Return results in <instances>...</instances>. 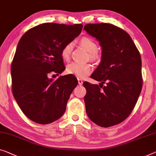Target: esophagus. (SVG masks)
Here are the masks:
<instances>
[{
	"label": "esophagus",
	"instance_id": "obj_1",
	"mask_svg": "<svg viewBox=\"0 0 156 156\" xmlns=\"http://www.w3.org/2000/svg\"><path fill=\"white\" fill-rule=\"evenodd\" d=\"M78 84L80 85H83V80H81V79H80V78H78Z\"/></svg>",
	"mask_w": 156,
	"mask_h": 156
}]
</instances>
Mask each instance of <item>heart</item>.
Wrapping results in <instances>:
<instances>
[{"instance_id": "heart-1", "label": "heart", "mask_w": 156, "mask_h": 156, "mask_svg": "<svg viewBox=\"0 0 156 156\" xmlns=\"http://www.w3.org/2000/svg\"><path fill=\"white\" fill-rule=\"evenodd\" d=\"M80 44L90 53V57L92 60L99 59L100 55L97 52V43L92 38L88 37H83L80 40ZM73 48L71 43H69L62 48L61 50V56L62 59L68 61L70 59L71 53ZM92 66L89 64H80L73 62L69 64L66 67V73L73 75L76 77L83 78L91 73L92 71Z\"/></svg>"}]
</instances>
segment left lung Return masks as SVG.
<instances>
[{
    "mask_svg": "<svg viewBox=\"0 0 156 156\" xmlns=\"http://www.w3.org/2000/svg\"><path fill=\"white\" fill-rule=\"evenodd\" d=\"M84 30L101 47V62L91 75L100 83H83L86 113L99 126H113L128 117L141 93L140 53L129 35L114 25L88 24Z\"/></svg>",
    "mask_w": 156,
    "mask_h": 156,
    "instance_id": "left-lung-1",
    "label": "left lung"
}]
</instances>
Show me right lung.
Returning <instances> with one entry per match:
<instances>
[{
	"mask_svg": "<svg viewBox=\"0 0 156 156\" xmlns=\"http://www.w3.org/2000/svg\"><path fill=\"white\" fill-rule=\"evenodd\" d=\"M83 25L44 23L29 29L19 41L11 65L12 93L27 118L46 125L62 117L78 85L73 75L57 76L65 70L61 50L80 35Z\"/></svg>",
	"mask_w": 156,
	"mask_h": 156,
	"instance_id": "obj_1",
	"label": "right lung"
}]
</instances>
